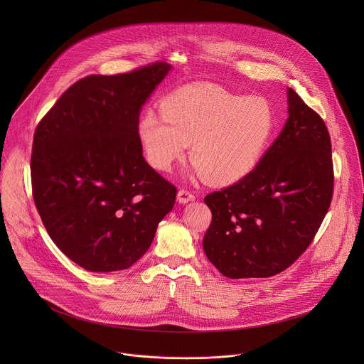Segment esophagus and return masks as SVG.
I'll return each mask as SVG.
<instances>
[{"label":"esophagus","instance_id":"esophagus-1","mask_svg":"<svg viewBox=\"0 0 364 364\" xmlns=\"http://www.w3.org/2000/svg\"><path fill=\"white\" fill-rule=\"evenodd\" d=\"M178 200H179V203H189V202L195 200V192L182 188L178 192Z\"/></svg>","mask_w":364,"mask_h":364}]
</instances>
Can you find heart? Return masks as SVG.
Returning <instances> with one entry per match:
<instances>
[{
  "mask_svg": "<svg viewBox=\"0 0 364 364\" xmlns=\"http://www.w3.org/2000/svg\"><path fill=\"white\" fill-rule=\"evenodd\" d=\"M159 113L147 110L139 123L147 161L169 171L191 144L196 172L218 185L235 183L257 168L276 124L266 98L213 84L172 91L161 101Z\"/></svg>",
  "mask_w": 364,
  "mask_h": 364,
  "instance_id": "b5f03b06",
  "label": "heart"
}]
</instances>
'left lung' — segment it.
<instances>
[{
	"mask_svg": "<svg viewBox=\"0 0 364 364\" xmlns=\"http://www.w3.org/2000/svg\"><path fill=\"white\" fill-rule=\"evenodd\" d=\"M289 119L257 168L208 193V260L231 279L270 277L299 259L333 195L331 137L323 119L289 88Z\"/></svg>",
	"mask_w": 364,
	"mask_h": 364,
	"instance_id": "left-lung-1",
	"label": "left lung"
}]
</instances>
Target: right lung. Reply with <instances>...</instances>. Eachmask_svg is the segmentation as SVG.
I'll use <instances>...</instances> for the list:
<instances>
[{"label": "right lung", "mask_w": 364, "mask_h": 364, "mask_svg": "<svg viewBox=\"0 0 364 364\" xmlns=\"http://www.w3.org/2000/svg\"><path fill=\"white\" fill-rule=\"evenodd\" d=\"M171 65L74 82L36 126L32 195L58 250L90 272L130 267L150 248L176 188L143 156L141 105Z\"/></svg>", "instance_id": "add662e5"}]
</instances>
